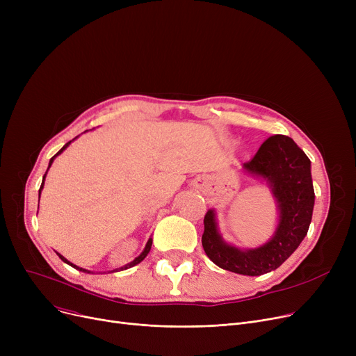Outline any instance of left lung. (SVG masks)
<instances>
[{"mask_svg": "<svg viewBox=\"0 0 356 356\" xmlns=\"http://www.w3.org/2000/svg\"><path fill=\"white\" fill-rule=\"evenodd\" d=\"M244 170L263 177L277 202L278 223L264 245L241 250L223 241L218 231L216 215H204L202 245L218 267L242 275H261L282 266L307 235L314 207L310 160L287 136H273L261 144Z\"/></svg>", "mask_w": 356, "mask_h": 356, "instance_id": "obj_1", "label": "left lung"}]
</instances>
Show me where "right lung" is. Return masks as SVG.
Masks as SVG:
<instances>
[{"label":"right lung","instance_id":"1","mask_svg":"<svg viewBox=\"0 0 356 356\" xmlns=\"http://www.w3.org/2000/svg\"><path fill=\"white\" fill-rule=\"evenodd\" d=\"M73 140H74V138H73ZM73 140H72V141H73ZM72 141L66 143V144H65V145H63V147H62V148L59 149V152H58V153H56V154H54V156H53V157L50 159V161H49V167L51 165V163H53V160H54L56 157H58V156H59L60 153H63V149H65V148H66V147H67V145H69V144H70ZM47 170H49V168H47ZM46 175H47V172H46V173H44V176H43V181H42V186H40V191H39V193H42V189H43V184H44V179H46ZM152 244H153V239H152V238H149V239L147 241V244H145V248H144V251H143V252H141V254H140V255H138V257H137V258H136L134 261H131V263H129V264H127V266H124V267H121V268H117V270H114V271H120V270L122 271V270H127V268H131V267H134V266L140 264V263H141V261H143V259H144V258L147 257V254L149 252V250H152ZM56 254H58V255H59V258H60V259L63 261V263H66V264L72 266L73 268H76V270H79V271H83V273H89V271H88V270H85V268H81V267H78V266H74V264H72V263H70V261H67V259H66V258H65L63 255H60L59 252H56Z\"/></svg>","mask_w":356,"mask_h":356}]
</instances>
